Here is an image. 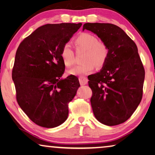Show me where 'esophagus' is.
Listing matches in <instances>:
<instances>
[{
	"mask_svg": "<svg viewBox=\"0 0 155 155\" xmlns=\"http://www.w3.org/2000/svg\"><path fill=\"white\" fill-rule=\"evenodd\" d=\"M78 80H79V82L81 85H87V83H88V79L85 77H80L78 78Z\"/></svg>",
	"mask_w": 155,
	"mask_h": 155,
	"instance_id": "1",
	"label": "esophagus"
}]
</instances>
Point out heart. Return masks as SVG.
Segmentation results:
<instances>
[{
	"label": "heart",
	"mask_w": 155,
	"mask_h": 155,
	"mask_svg": "<svg viewBox=\"0 0 155 155\" xmlns=\"http://www.w3.org/2000/svg\"><path fill=\"white\" fill-rule=\"evenodd\" d=\"M75 43L78 48L85 50L83 55V64L76 66L69 70V74L82 76L93 72L95 66L102 68L108 58V49L106 45L98 41L95 35L90 33H82L75 39ZM61 58L66 66H71L74 64V52L70 44L64 45L61 50Z\"/></svg>",
	"instance_id": "b5f03b06"
}]
</instances>
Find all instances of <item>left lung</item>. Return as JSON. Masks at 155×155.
Segmentation results:
<instances>
[{
	"label": "left lung",
	"instance_id": "1",
	"mask_svg": "<svg viewBox=\"0 0 155 155\" xmlns=\"http://www.w3.org/2000/svg\"><path fill=\"white\" fill-rule=\"evenodd\" d=\"M85 30L95 34L108 49L104 66L88 77L94 116L104 125H119L131 116L142 100L145 71L137 47L116 25L86 23Z\"/></svg>",
	"mask_w": 155,
	"mask_h": 155
}]
</instances>
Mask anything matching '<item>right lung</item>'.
Wrapping results in <instances>:
<instances>
[{"instance_id": "1", "label": "right lung", "mask_w": 155, "mask_h": 155, "mask_svg": "<svg viewBox=\"0 0 155 155\" xmlns=\"http://www.w3.org/2000/svg\"><path fill=\"white\" fill-rule=\"evenodd\" d=\"M81 25H44L24 39L17 50L12 71L17 101L39 126L53 128L68 118V104L74 97L80 83L74 75L61 78L65 64L61 50Z\"/></svg>"}]
</instances>
